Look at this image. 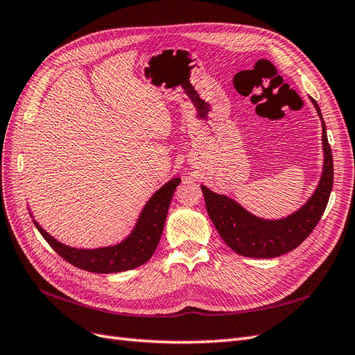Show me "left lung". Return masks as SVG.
Returning a JSON list of instances; mask_svg holds the SVG:
<instances>
[{"label": "left lung", "instance_id": "8db88e82", "mask_svg": "<svg viewBox=\"0 0 355 355\" xmlns=\"http://www.w3.org/2000/svg\"><path fill=\"white\" fill-rule=\"evenodd\" d=\"M313 103L323 124L324 168L314 196L302 209L282 220H263L245 211L234 200L214 194L206 187H201L213 225L223 241L235 253L247 257H257V259H268V257H277L292 252L313 232L323 216L333 187V157L318 103L314 99Z\"/></svg>", "mask_w": 355, "mask_h": 355}]
</instances>
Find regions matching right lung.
<instances>
[{
  "instance_id": "right-lung-1",
  "label": "right lung",
  "mask_w": 355,
  "mask_h": 355,
  "mask_svg": "<svg viewBox=\"0 0 355 355\" xmlns=\"http://www.w3.org/2000/svg\"><path fill=\"white\" fill-rule=\"evenodd\" d=\"M179 182L180 179H171L163 188L155 192L153 198L146 202L130 237L118 245L94 250L72 249V247L53 239L35 220L34 223L44 240L51 245V249L71 265L80 268V270L98 274L133 270V268L148 262L154 254L161 234H163L170 201L173 198Z\"/></svg>"
}]
</instances>
